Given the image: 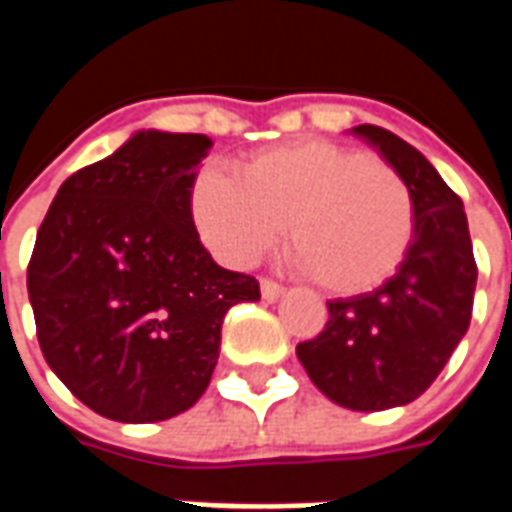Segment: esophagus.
I'll return each mask as SVG.
<instances>
[{"label":"esophagus","mask_w":512,"mask_h":512,"mask_svg":"<svg viewBox=\"0 0 512 512\" xmlns=\"http://www.w3.org/2000/svg\"><path fill=\"white\" fill-rule=\"evenodd\" d=\"M260 293H263V299L266 301H277L279 296L285 293V288L277 285L274 279H260Z\"/></svg>","instance_id":"esophagus-1"}]
</instances>
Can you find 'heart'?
I'll return each instance as SVG.
<instances>
[{"label":"heart","mask_w":512,"mask_h":512,"mask_svg":"<svg viewBox=\"0 0 512 512\" xmlns=\"http://www.w3.org/2000/svg\"><path fill=\"white\" fill-rule=\"evenodd\" d=\"M191 222L213 255L249 266L282 235L307 277L334 296L384 285L417 233L406 180L365 150L296 142L238 164V178L205 167L191 180Z\"/></svg>","instance_id":"b5f03b06"}]
</instances>
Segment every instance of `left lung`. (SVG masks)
Returning <instances> with one entry per match:
<instances>
[{
    "mask_svg": "<svg viewBox=\"0 0 512 512\" xmlns=\"http://www.w3.org/2000/svg\"><path fill=\"white\" fill-rule=\"evenodd\" d=\"M406 180L417 233L403 266L384 285L329 301V321L315 340L296 345L312 384L337 406L384 411L428 389L472 321L477 263L463 202L428 158L378 126H356Z\"/></svg>",
    "mask_w": 512,
    "mask_h": 512,
    "instance_id": "obj_1",
    "label": "left lung"
}]
</instances>
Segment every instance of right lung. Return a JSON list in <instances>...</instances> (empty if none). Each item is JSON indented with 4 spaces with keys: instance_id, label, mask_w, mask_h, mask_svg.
<instances>
[{
    "instance_id": "obj_1",
    "label": "right lung",
    "mask_w": 512,
    "mask_h": 512,
    "mask_svg": "<svg viewBox=\"0 0 512 512\" xmlns=\"http://www.w3.org/2000/svg\"><path fill=\"white\" fill-rule=\"evenodd\" d=\"M205 134L136 131L57 191L27 268L40 351L62 384L117 422H161L208 389L222 321L260 299L216 266L189 194Z\"/></svg>"
}]
</instances>
